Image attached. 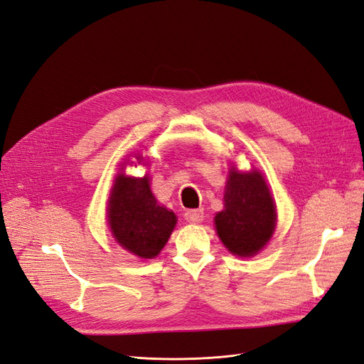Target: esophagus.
Here are the masks:
<instances>
[{"instance_id": "obj_1", "label": "esophagus", "mask_w": 364, "mask_h": 364, "mask_svg": "<svg viewBox=\"0 0 364 364\" xmlns=\"http://www.w3.org/2000/svg\"><path fill=\"white\" fill-rule=\"evenodd\" d=\"M203 217V209H188L185 213V220L190 223H200Z\"/></svg>"}]
</instances>
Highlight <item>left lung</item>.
I'll return each mask as SVG.
<instances>
[{"mask_svg":"<svg viewBox=\"0 0 364 364\" xmlns=\"http://www.w3.org/2000/svg\"><path fill=\"white\" fill-rule=\"evenodd\" d=\"M214 220L220 240L234 255L253 257L266 246L277 225V211L262 174L230 168L225 209Z\"/></svg>","mask_w":364,"mask_h":364,"instance_id":"1","label":"left lung"}]
</instances>
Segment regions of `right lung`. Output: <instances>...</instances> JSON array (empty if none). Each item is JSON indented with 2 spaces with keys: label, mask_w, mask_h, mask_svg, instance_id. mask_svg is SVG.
Masks as SVG:
<instances>
[{
  "label": "right lung",
  "mask_w": 364,
  "mask_h": 364,
  "mask_svg": "<svg viewBox=\"0 0 364 364\" xmlns=\"http://www.w3.org/2000/svg\"><path fill=\"white\" fill-rule=\"evenodd\" d=\"M107 218L119 246L139 258H155L176 226L174 213L158 205L147 176H117L109 197Z\"/></svg>",
  "instance_id": "add662e5"
}]
</instances>
